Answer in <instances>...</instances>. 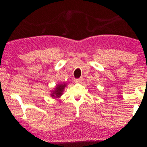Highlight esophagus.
Listing matches in <instances>:
<instances>
[{
  "label": "esophagus",
  "mask_w": 147,
  "mask_h": 147,
  "mask_svg": "<svg viewBox=\"0 0 147 147\" xmlns=\"http://www.w3.org/2000/svg\"><path fill=\"white\" fill-rule=\"evenodd\" d=\"M82 80H83L82 77H80V78H79V79H75V82H76V83H80V82H82Z\"/></svg>",
  "instance_id": "esophagus-1"
}]
</instances>
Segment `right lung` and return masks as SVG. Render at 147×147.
Here are the masks:
<instances>
[{
  "instance_id": "right-lung-1",
  "label": "right lung",
  "mask_w": 147,
  "mask_h": 147,
  "mask_svg": "<svg viewBox=\"0 0 147 147\" xmlns=\"http://www.w3.org/2000/svg\"><path fill=\"white\" fill-rule=\"evenodd\" d=\"M66 86V84H57L55 90L51 92V97L53 98H59L61 96L63 95V92L65 87Z\"/></svg>"
}]
</instances>
